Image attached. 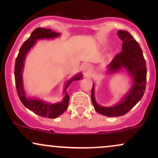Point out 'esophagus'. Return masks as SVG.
<instances>
[{
    "mask_svg": "<svg viewBox=\"0 0 158 158\" xmlns=\"http://www.w3.org/2000/svg\"><path fill=\"white\" fill-rule=\"evenodd\" d=\"M89 72H90V68L88 65H85L84 68V74L85 76H88L89 75Z\"/></svg>",
    "mask_w": 158,
    "mask_h": 158,
    "instance_id": "34e87169",
    "label": "esophagus"
}]
</instances>
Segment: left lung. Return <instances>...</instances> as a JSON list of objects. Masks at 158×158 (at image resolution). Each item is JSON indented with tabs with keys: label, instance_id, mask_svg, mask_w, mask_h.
Wrapping results in <instances>:
<instances>
[{
	"label": "left lung",
	"instance_id": "1",
	"mask_svg": "<svg viewBox=\"0 0 158 158\" xmlns=\"http://www.w3.org/2000/svg\"><path fill=\"white\" fill-rule=\"evenodd\" d=\"M119 38L123 41L122 51L117 54L109 64L110 71L126 68L134 78V84L128 95L122 102L113 107L98 106L94 99V85L91 90V100L97 113L107 117H120L128 113L143 97L146 90V64L143 51L136 40L129 32L119 30Z\"/></svg>",
	"mask_w": 158,
	"mask_h": 158
}]
</instances>
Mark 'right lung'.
<instances>
[{
	"instance_id": "add662e5",
	"label": "right lung",
	"mask_w": 158,
	"mask_h": 158,
	"mask_svg": "<svg viewBox=\"0 0 158 158\" xmlns=\"http://www.w3.org/2000/svg\"><path fill=\"white\" fill-rule=\"evenodd\" d=\"M59 35V34L58 32H53L51 29L41 28V27L36 28L32 31L30 37L23 42L22 46L20 48L19 55L16 58L15 64L14 73H15V87L20 100L23 103V106L28 109L32 110L35 114L42 117H45V118H56L68 109L70 97H69L68 92H66L67 88L73 81L79 80L80 78H81V75L79 74V76H77L70 81H68L65 87V96L62 102L60 103H56V104H48V103L41 102V100H38V99H28L26 97L24 90L23 89L21 73H22L25 56H26L27 52L30 50V49L35 44L36 40L39 39H53Z\"/></svg>"
}]
</instances>
